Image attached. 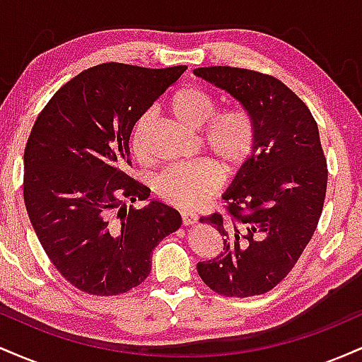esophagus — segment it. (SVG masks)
Instances as JSON below:
<instances>
[{
    "mask_svg": "<svg viewBox=\"0 0 362 362\" xmlns=\"http://www.w3.org/2000/svg\"><path fill=\"white\" fill-rule=\"evenodd\" d=\"M182 221H184V226H194V224L197 223V214L184 211V213H182Z\"/></svg>",
    "mask_w": 362,
    "mask_h": 362,
    "instance_id": "1",
    "label": "esophagus"
}]
</instances>
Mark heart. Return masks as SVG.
Listing matches in <instances>:
<instances>
[{"mask_svg":"<svg viewBox=\"0 0 362 362\" xmlns=\"http://www.w3.org/2000/svg\"><path fill=\"white\" fill-rule=\"evenodd\" d=\"M167 109L189 131L208 126L202 134V146L226 172L242 167L250 158L257 143L255 117L247 107L233 105L218 110V102L201 86H184L168 98ZM151 122L148 114L136 120L131 148L136 158L146 160V132ZM221 175L211 163L175 165L156 180V194L163 201L185 209L201 206L219 189Z\"/></svg>","mask_w":362,"mask_h":362,"instance_id":"obj_1","label":"heart"}]
</instances>
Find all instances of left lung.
I'll use <instances>...</instances> for the list:
<instances>
[{"mask_svg":"<svg viewBox=\"0 0 362 362\" xmlns=\"http://www.w3.org/2000/svg\"><path fill=\"white\" fill-rule=\"evenodd\" d=\"M194 74L233 95L257 124L253 155L224 194L226 213L199 219L219 231L224 252L197 272L221 296L264 294L296 265L322 216L328 170L317 120L271 74L231 66Z\"/></svg>","mask_w":362,"mask_h":362,"instance_id":"1","label":"left lung"}]
</instances>
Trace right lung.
Here are the masks:
<instances>
[{"label": "right lung", "instance_id": "right-lung-1", "mask_svg": "<svg viewBox=\"0 0 362 362\" xmlns=\"http://www.w3.org/2000/svg\"><path fill=\"white\" fill-rule=\"evenodd\" d=\"M185 66L105 62L62 85L37 117L23 153V199L37 238L69 284L117 296L148 277L153 250L182 224L178 211L124 170L136 120Z\"/></svg>", "mask_w": 362, "mask_h": 362}]
</instances>
